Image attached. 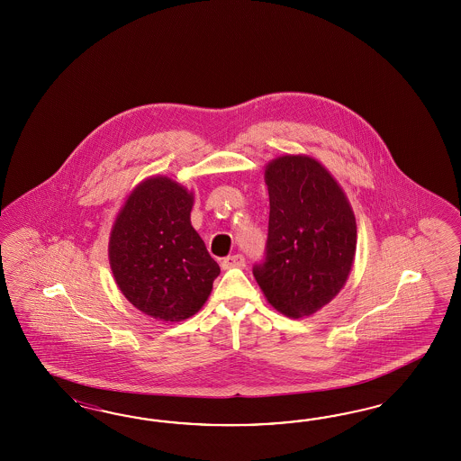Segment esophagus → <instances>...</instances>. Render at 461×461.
<instances>
[{
  "mask_svg": "<svg viewBox=\"0 0 461 461\" xmlns=\"http://www.w3.org/2000/svg\"><path fill=\"white\" fill-rule=\"evenodd\" d=\"M247 264V260H245V257L241 255V253H237V255H230V257H226L223 262H221V267L223 268H243Z\"/></svg>",
  "mask_w": 461,
  "mask_h": 461,
  "instance_id": "obj_1",
  "label": "esophagus"
}]
</instances>
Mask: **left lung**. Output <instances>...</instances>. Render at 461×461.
Wrapping results in <instances>:
<instances>
[{
	"mask_svg": "<svg viewBox=\"0 0 461 461\" xmlns=\"http://www.w3.org/2000/svg\"><path fill=\"white\" fill-rule=\"evenodd\" d=\"M266 182L268 233L253 276L282 314L311 316L348 279L357 249L353 211L330 172L309 157L272 160Z\"/></svg>",
	"mask_w": 461,
	"mask_h": 461,
	"instance_id": "1",
	"label": "left lung"
}]
</instances>
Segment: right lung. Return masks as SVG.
I'll use <instances>...</instances> for the list:
<instances>
[{
    "instance_id": "1",
    "label": "right lung",
    "mask_w": 461,
    "mask_h": 461,
    "mask_svg": "<svg viewBox=\"0 0 461 461\" xmlns=\"http://www.w3.org/2000/svg\"><path fill=\"white\" fill-rule=\"evenodd\" d=\"M191 210L193 194L167 177H152L130 194L113 226L114 280L133 306L157 320L195 314L220 276Z\"/></svg>"
}]
</instances>
